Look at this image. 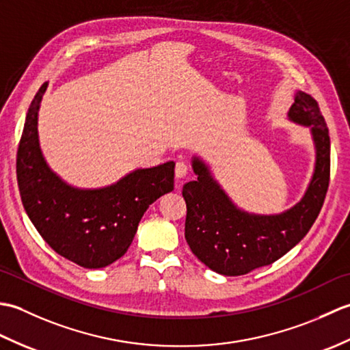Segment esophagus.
I'll return each instance as SVG.
<instances>
[{
    "label": "esophagus",
    "instance_id": "esophagus-1",
    "mask_svg": "<svg viewBox=\"0 0 350 350\" xmlns=\"http://www.w3.org/2000/svg\"><path fill=\"white\" fill-rule=\"evenodd\" d=\"M188 174V165L185 162H177L176 163V177L177 179H183L185 176Z\"/></svg>",
    "mask_w": 350,
    "mask_h": 350
}]
</instances>
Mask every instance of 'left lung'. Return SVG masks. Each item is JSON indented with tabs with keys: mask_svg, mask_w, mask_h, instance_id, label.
<instances>
[{
	"mask_svg": "<svg viewBox=\"0 0 350 350\" xmlns=\"http://www.w3.org/2000/svg\"><path fill=\"white\" fill-rule=\"evenodd\" d=\"M287 120L310 129L314 168L298 203L280 213H254L237 206L202 156L192 154L196 180L183 185L187 203L185 239L200 262L213 272L237 277L277 262L298 245L314 224L329 183L331 143L317 102L301 90L293 94Z\"/></svg>",
	"mask_w": 350,
	"mask_h": 350,
	"instance_id": "left-lung-1",
	"label": "left lung"
}]
</instances>
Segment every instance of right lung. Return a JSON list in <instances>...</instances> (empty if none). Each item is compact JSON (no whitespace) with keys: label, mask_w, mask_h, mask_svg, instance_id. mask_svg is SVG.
<instances>
[{"label":"right lung","mask_w":350,"mask_h":350,"mask_svg":"<svg viewBox=\"0 0 350 350\" xmlns=\"http://www.w3.org/2000/svg\"><path fill=\"white\" fill-rule=\"evenodd\" d=\"M48 83L28 108L18 148V185L29 221L49 247L87 269L120 258L133 241L148 206L174 189L173 161L137 168L102 188H77L63 180L39 141V109Z\"/></svg>","instance_id":"add662e5"}]
</instances>
